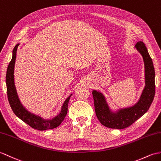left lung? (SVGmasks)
Segmentation results:
<instances>
[{"label":"left lung","mask_w":161,"mask_h":161,"mask_svg":"<svg viewBox=\"0 0 161 161\" xmlns=\"http://www.w3.org/2000/svg\"><path fill=\"white\" fill-rule=\"evenodd\" d=\"M135 47L143 56L145 63V86L139 101L132 107L123 108L117 113L112 112L102 93L92 91L95 110L99 121L110 128L123 129L131 125L149 110L155 95V71L152 59L145 44L139 41Z\"/></svg>","instance_id":"1"}]
</instances>
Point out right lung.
Wrapping results in <instances>:
<instances>
[{
	"instance_id": "obj_1",
	"label": "right lung",
	"mask_w": 161,
	"mask_h": 161,
	"mask_svg": "<svg viewBox=\"0 0 161 161\" xmlns=\"http://www.w3.org/2000/svg\"><path fill=\"white\" fill-rule=\"evenodd\" d=\"M19 44H16L13 50V55L12 60L10 61L8 67H7V74H6V84H7V97H8L9 103L10 106L14 114L18 118H20L22 121L28 124L30 127L38 130H47L50 129H53L57 128L58 126L61 124L64 119L66 117L67 111H68V105L70 95L67 98L63 106H62V110L58 116H56L53 119L51 120H44L38 116H36L33 114L30 113L25 108L22 106L18 97L16 87L14 85V65L16 58V51Z\"/></svg>"
}]
</instances>
